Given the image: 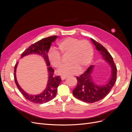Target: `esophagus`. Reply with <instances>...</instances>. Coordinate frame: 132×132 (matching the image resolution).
<instances>
[{
  "label": "esophagus",
  "instance_id": "esophagus-1",
  "mask_svg": "<svg viewBox=\"0 0 132 132\" xmlns=\"http://www.w3.org/2000/svg\"><path fill=\"white\" fill-rule=\"evenodd\" d=\"M61 79L62 80H64L66 78H67V77L66 76H61Z\"/></svg>",
  "mask_w": 132,
  "mask_h": 132
}]
</instances>
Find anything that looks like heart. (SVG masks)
Returning a JSON list of instances; mask_svg holds the SVG:
<instances>
[{
    "mask_svg": "<svg viewBox=\"0 0 132 132\" xmlns=\"http://www.w3.org/2000/svg\"><path fill=\"white\" fill-rule=\"evenodd\" d=\"M57 48H51L48 52V58L51 65L59 68L62 65V55H68V64L62 66L58 73L63 76H69L77 74L83 70L91 63L94 51L89 41L73 37H67L57 43ZM60 51L61 54L59 52Z\"/></svg>",
    "mask_w": 132,
    "mask_h": 132,
    "instance_id": "b5f03b06",
    "label": "heart"
}]
</instances>
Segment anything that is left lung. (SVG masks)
Here are the masks:
<instances>
[{
	"mask_svg": "<svg viewBox=\"0 0 132 132\" xmlns=\"http://www.w3.org/2000/svg\"><path fill=\"white\" fill-rule=\"evenodd\" d=\"M91 39L97 50L100 51L103 58L111 65L112 70L110 81L103 86H97L93 82L91 77L93 65L89 67L82 74L77 77V84L73 91L74 96L83 102L92 103L101 100L110 93L116 81L117 67L112 57L105 48L93 38H91Z\"/></svg>",
	"mask_w": 132,
	"mask_h": 132,
	"instance_id": "left-lung-1",
	"label": "left lung"
}]
</instances>
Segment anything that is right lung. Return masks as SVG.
Segmentation results:
<instances>
[{
	"label": "right lung",
	"instance_id": "obj_1",
	"mask_svg": "<svg viewBox=\"0 0 132 132\" xmlns=\"http://www.w3.org/2000/svg\"><path fill=\"white\" fill-rule=\"evenodd\" d=\"M57 36H53L47 38H44L35 43L31 45L29 48L24 51L21 54V58L26 55L36 53L39 54L44 58L46 62L48 71V80L46 89L42 93L39 95H32L26 93L23 91L21 87L18 84L16 78V69L18 65V63L16 64L14 67V79L16 85L18 88L19 89L22 94L23 95L26 99L34 103H46L50 101L55 97L57 92V87L59 86L60 82H61V79L59 76H54V70L52 68L49 67L50 65V62L48 58L47 53L48 52L51 43L57 38Z\"/></svg>",
	"mask_w": 132,
	"mask_h": 132
}]
</instances>
